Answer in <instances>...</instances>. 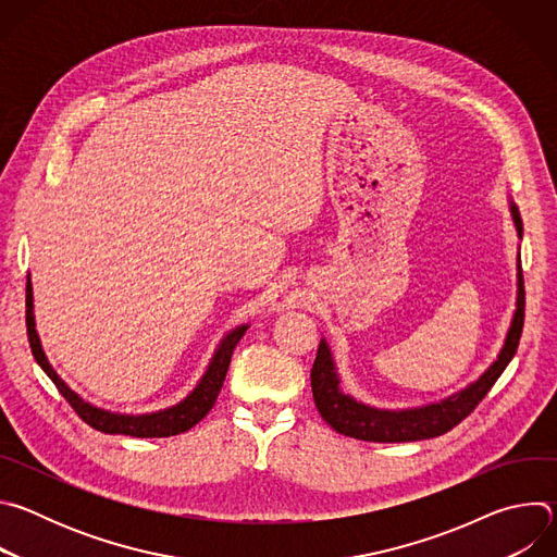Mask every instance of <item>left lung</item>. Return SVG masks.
Listing matches in <instances>:
<instances>
[{"instance_id":"obj_1","label":"left lung","mask_w":557,"mask_h":557,"mask_svg":"<svg viewBox=\"0 0 557 557\" xmlns=\"http://www.w3.org/2000/svg\"><path fill=\"white\" fill-rule=\"evenodd\" d=\"M509 207H511L516 231L522 237L520 211L513 202H509ZM522 326H524V282H522V269L518 260V297H516V312H513L511 326L507 331L498 359L473 383L454 392L451 396H447V399H441L436 404H428L421 408H408V410L372 408L357 401L355 396L342 392V385H339L342 381L337 376L333 352L326 339H322L310 370L314 406L320 410L322 419L335 432L359 438V441L408 443V441L441 436L451 428H456L467 414L473 412L475 406L485 399V394L492 389V385L498 381V376L505 372V368L513 359L520 344Z\"/></svg>"}]
</instances>
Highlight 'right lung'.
Listing matches in <instances>:
<instances>
[{
  "label": "right lung",
  "instance_id": "obj_1",
  "mask_svg": "<svg viewBox=\"0 0 557 557\" xmlns=\"http://www.w3.org/2000/svg\"><path fill=\"white\" fill-rule=\"evenodd\" d=\"M26 326H28V342H30V350L35 361L41 366V370L50 376V381L57 385V389L63 394V399L72 406V410L82 417L90 428L106 432V434H125V436H136V438H165V436H176L183 434L187 430H191L196 423H200L209 410L213 408L220 387L224 383L228 363H231V355L237 346V342L243 339V335L247 333L249 324H243L233 329L231 333H226L222 337V342L218 344L202 379L198 381V385L194 387L191 394H187L185 399L172 408L158 410V412H149V414H119V412H108L101 410L88 401H84L57 372L54 368L48 363V357L41 348L37 329H35V312H33V282H30V273L26 280Z\"/></svg>",
  "mask_w": 557,
  "mask_h": 557
}]
</instances>
